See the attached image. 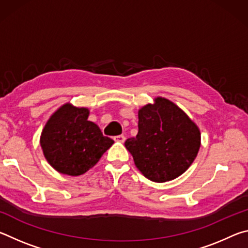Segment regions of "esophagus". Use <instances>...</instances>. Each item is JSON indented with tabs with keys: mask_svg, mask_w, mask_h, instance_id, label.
I'll list each match as a JSON object with an SVG mask.
<instances>
[{
	"mask_svg": "<svg viewBox=\"0 0 248 248\" xmlns=\"http://www.w3.org/2000/svg\"><path fill=\"white\" fill-rule=\"evenodd\" d=\"M114 140L117 142H120V143H124V142L125 141V137L124 136V134H120V136H116L114 138Z\"/></svg>",
	"mask_w": 248,
	"mask_h": 248,
	"instance_id": "obj_1",
	"label": "esophagus"
}]
</instances>
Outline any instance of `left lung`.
Masks as SVG:
<instances>
[{
    "instance_id": "obj_1",
    "label": "left lung",
    "mask_w": 248,
    "mask_h": 248,
    "mask_svg": "<svg viewBox=\"0 0 248 248\" xmlns=\"http://www.w3.org/2000/svg\"><path fill=\"white\" fill-rule=\"evenodd\" d=\"M137 137L124 145L134 164L146 178L156 183L175 179L194 162L200 148V131L185 112L169 99L139 110Z\"/></svg>"
}]
</instances>
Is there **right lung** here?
<instances>
[{
	"instance_id": "add662e5",
	"label": "right lung",
	"mask_w": 248,
	"mask_h": 248,
	"mask_svg": "<svg viewBox=\"0 0 248 248\" xmlns=\"http://www.w3.org/2000/svg\"><path fill=\"white\" fill-rule=\"evenodd\" d=\"M87 118L89 109L65 104L46 124L40 145L49 164L59 173H86L114 144V140L105 137L98 125Z\"/></svg>"
}]
</instances>
